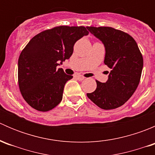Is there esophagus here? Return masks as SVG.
<instances>
[{
  "label": "esophagus",
  "instance_id": "esophagus-1",
  "mask_svg": "<svg viewBox=\"0 0 155 155\" xmlns=\"http://www.w3.org/2000/svg\"><path fill=\"white\" fill-rule=\"evenodd\" d=\"M76 77L79 81H82V80H84V79H85V77H84L83 76H82V75H77Z\"/></svg>",
  "mask_w": 155,
  "mask_h": 155
}]
</instances>
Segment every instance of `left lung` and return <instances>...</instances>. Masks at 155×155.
Returning <instances> with one entry per match:
<instances>
[{"label": "left lung", "instance_id": "obj_1", "mask_svg": "<svg viewBox=\"0 0 155 155\" xmlns=\"http://www.w3.org/2000/svg\"><path fill=\"white\" fill-rule=\"evenodd\" d=\"M87 29L104 45V64L111 69L107 82L96 81V90L87 96L101 109H116L125 104L138 87L143 55L134 39L124 31L111 27Z\"/></svg>", "mask_w": 155, "mask_h": 155}]
</instances>
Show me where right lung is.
<instances>
[{
	"mask_svg": "<svg viewBox=\"0 0 155 155\" xmlns=\"http://www.w3.org/2000/svg\"><path fill=\"white\" fill-rule=\"evenodd\" d=\"M87 34L83 26H58L30 40L18 58V80L21 95L31 107L47 112L60 104L65 84L73 76L57 67L70 58L75 43Z\"/></svg>",
	"mask_w": 155,
	"mask_h": 155,
	"instance_id": "add662e5",
	"label": "right lung"
}]
</instances>
